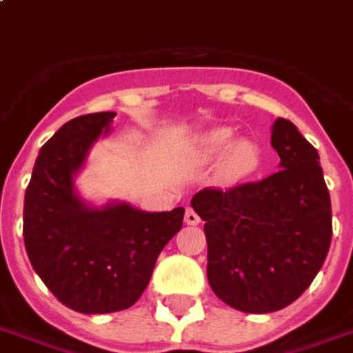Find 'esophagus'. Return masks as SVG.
I'll return each instance as SVG.
<instances>
[{
  "instance_id": "esophagus-1",
  "label": "esophagus",
  "mask_w": 353,
  "mask_h": 353,
  "mask_svg": "<svg viewBox=\"0 0 353 353\" xmlns=\"http://www.w3.org/2000/svg\"><path fill=\"white\" fill-rule=\"evenodd\" d=\"M185 223L190 224V226H196V224H200V216L196 215V211L190 210V208L185 211Z\"/></svg>"
}]
</instances>
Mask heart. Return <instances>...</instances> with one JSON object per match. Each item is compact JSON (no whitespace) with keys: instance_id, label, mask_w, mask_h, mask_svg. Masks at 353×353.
I'll list each match as a JSON object with an SVG mask.
<instances>
[{"instance_id":"b5f03b06","label":"heart","mask_w":353,"mask_h":353,"mask_svg":"<svg viewBox=\"0 0 353 353\" xmlns=\"http://www.w3.org/2000/svg\"><path fill=\"white\" fill-rule=\"evenodd\" d=\"M234 138L236 134L230 127H216L198 138V151L203 159H216L228 150L224 157V174L230 179H239L256 168L260 163V150L250 140L234 142Z\"/></svg>"}]
</instances>
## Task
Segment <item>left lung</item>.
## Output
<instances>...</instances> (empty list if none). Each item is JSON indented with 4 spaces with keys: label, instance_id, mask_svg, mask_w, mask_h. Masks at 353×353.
I'll return each instance as SVG.
<instances>
[{
    "label": "left lung",
    "instance_id": "1",
    "mask_svg": "<svg viewBox=\"0 0 353 353\" xmlns=\"http://www.w3.org/2000/svg\"><path fill=\"white\" fill-rule=\"evenodd\" d=\"M271 145L279 172L236 189H203L190 205L208 239V281L219 299L265 314L309 288L331 245V200L320 155L297 127L279 117Z\"/></svg>",
    "mask_w": 353,
    "mask_h": 353
}]
</instances>
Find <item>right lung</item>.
Wrapping results in <instances>:
<instances>
[{"mask_svg":"<svg viewBox=\"0 0 353 353\" xmlns=\"http://www.w3.org/2000/svg\"><path fill=\"white\" fill-rule=\"evenodd\" d=\"M114 117L97 112L67 121L39 151L23 198L33 270L65 307L83 314L132 307L183 224V208L142 211L119 200L93 205L78 194L74 179Z\"/></svg>","mask_w":353,"mask_h":353,"instance_id":"add662e5","label":"right lung"}]
</instances>
